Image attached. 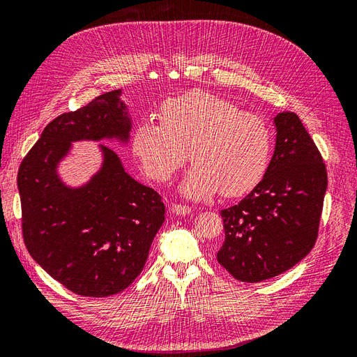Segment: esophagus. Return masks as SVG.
I'll return each instance as SVG.
<instances>
[{
    "label": "esophagus",
    "instance_id": "obj_1",
    "mask_svg": "<svg viewBox=\"0 0 357 357\" xmlns=\"http://www.w3.org/2000/svg\"><path fill=\"white\" fill-rule=\"evenodd\" d=\"M169 210L172 214H176V215H188L192 211L188 205H181V204H171Z\"/></svg>",
    "mask_w": 357,
    "mask_h": 357
}]
</instances>
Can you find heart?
Masks as SVG:
<instances>
[{
  "label": "heart",
  "instance_id": "b5f03b06",
  "mask_svg": "<svg viewBox=\"0 0 357 357\" xmlns=\"http://www.w3.org/2000/svg\"><path fill=\"white\" fill-rule=\"evenodd\" d=\"M159 121L138 123L131 137L132 153L150 178L171 180L190 153L195 164L180 185L189 199H208L219 192L226 198L241 197L264 180L273 134L259 114L197 91L167 101Z\"/></svg>",
  "mask_w": 357,
  "mask_h": 357
}]
</instances>
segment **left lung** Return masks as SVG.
<instances>
[{
  "instance_id": "left-lung-1",
  "label": "left lung",
  "mask_w": 357,
  "mask_h": 357,
  "mask_svg": "<svg viewBox=\"0 0 357 357\" xmlns=\"http://www.w3.org/2000/svg\"><path fill=\"white\" fill-rule=\"evenodd\" d=\"M275 147L264 180L222 210L219 264L236 280L259 283L304 259L317 238L328 174L321 155L295 113L274 119Z\"/></svg>"
}]
</instances>
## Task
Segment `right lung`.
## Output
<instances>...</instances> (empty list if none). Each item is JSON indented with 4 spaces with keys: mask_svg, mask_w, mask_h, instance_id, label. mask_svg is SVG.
<instances>
[{
    "mask_svg": "<svg viewBox=\"0 0 357 357\" xmlns=\"http://www.w3.org/2000/svg\"><path fill=\"white\" fill-rule=\"evenodd\" d=\"M131 129L132 116L121 91L107 92L52 121L17 172L29 255L82 296H112L131 284L165 220L159 193L129 176L107 146L98 144L100 168L82 185L71 186L59 174L74 143L126 147Z\"/></svg>",
    "mask_w": 357,
    "mask_h": 357,
    "instance_id": "obj_1",
    "label": "right lung"
}]
</instances>
